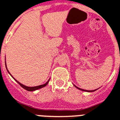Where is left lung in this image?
<instances>
[{"label":"left lung","mask_w":120,"mask_h":120,"mask_svg":"<svg viewBox=\"0 0 120 120\" xmlns=\"http://www.w3.org/2000/svg\"><path fill=\"white\" fill-rule=\"evenodd\" d=\"M74 86H75V87H76L77 89H79V90H82V91H85V92H94V91H95L96 90H84V89H80V88H79V87H77V86H75V85H74Z\"/></svg>","instance_id":"1"}]
</instances>
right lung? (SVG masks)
<instances>
[{
  "label": "right lung",
  "mask_w": 120,
  "mask_h": 120,
  "mask_svg": "<svg viewBox=\"0 0 120 120\" xmlns=\"http://www.w3.org/2000/svg\"><path fill=\"white\" fill-rule=\"evenodd\" d=\"M5 66H6V69H7V71H8V73L10 74V72H9V71H8V69H7V68L6 63H5ZM10 75H11V74H10ZM11 77H12V76H11ZM13 78L14 79V77H13ZM15 79V81H16V82H17V83H18V84H20V86L22 87H23V88L24 89H25V90H28V91H30V92H31V91L36 90H38V89H41V88H43V87H45V86H46L47 84H48L49 81V79L48 81V82H47L46 83H45V84H43V85H41V86H35V87H27V86H24V85H23V84H21V83H20V82H19V81H17V80H16L15 79Z\"/></svg>",
  "instance_id": "right-lung-1"
}]
</instances>
